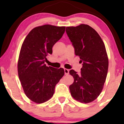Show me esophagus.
I'll return each mask as SVG.
<instances>
[{
	"mask_svg": "<svg viewBox=\"0 0 124 124\" xmlns=\"http://www.w3.org/2000/svg\"><path fill=\"white\" fill-rule=\"evenodd\" d=\"M64 72H65V75H68V74H69V69H64Z\"/></svg>",
	"mask_w": 124,
	"mask_h": 124,
	"instance_id": "esophagus-1",
	"label": "esophagus"
}]
</instances>
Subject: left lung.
I'll use <instances>...</instances> for the list:
<instances>
[{"label":"left lung","mask_w":124,"mask_h":124,"mask_svg":"<svg viewBox=\"0 0 124 124\" xmlns=\"http://www.w3.org/2000/svg\"><path fill=\"white\" fill-rule=\"evenodd\" d=\"M66 33L82 63L79 73L73 69L69 71L74 78L69 86L71 95L79 102H91L101 93L107 75L105 45L97 32L88 25L67 27Z\"/></svg>","instance_id":"obj_1"}]
</instances>
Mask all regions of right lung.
Segmentation results:
<instances>
[{"mask_svg": "<svg viewBox=\"0 0 124 124\" xmlns=\"http://www.w3.org/2000/svg\"><path fill=\"white\" fill-rule=\"evenodd\" d=\"M65 26L45 25L29 32L20 50L18 61V77L27 97L42 103L53 96L56 85L64 70L47 67V56L52 54V47L65 32Z\"/></svg>", "mask_w": 124, "mask_h": 124, "instance_id": "obj_1", "label": "right lung"}]
</instances>
